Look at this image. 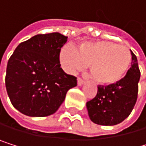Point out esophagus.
I'll list each match as a JSON object with an SVG mask.
<instances>
[{
  "mask_svg": "<svg viewBox=\"0 0 146 146\" xmlns=\"http://www.w3.org/2000/svg\"><path fill=\"white\" fill-rule=\"evenodd\" d=\"M83 83H84V80L81 78H78L77 79V84H78V86H81Z\"/></svg>",
  "mask_w": 146,
  "mask_h": 146,
  "instance_id": "esophagus-1",
  "label": "esophagus"
}]
</instances>
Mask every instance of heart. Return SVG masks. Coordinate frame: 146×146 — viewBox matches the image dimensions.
Listing matches in <instances>:
<instances>
[{
	"mask_svg": "<svg viewBox=\"0 0 146 146\" xmlns=\"http://www.w3.org/2000/svg\"><path fill=\"white\" fill-rule=\"evenodd\" d=\"M60 62L68 72L89 66L91 75L97 84L108 86L119 82L131 65L130 50L112 42H87L77 48L66 47L59 54Z\"/></svg>",
	"mask_w": 146,
	"mask_h": 146,
	"instance_id": "heart-1",
	"label": "heart"
}]
</instances>
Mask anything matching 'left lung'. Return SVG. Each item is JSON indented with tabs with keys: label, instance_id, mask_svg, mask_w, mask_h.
Listing matches in <instances>:
<instances>
[{
	"label": "left lung",
	"instance_id": "obj_1",
	"mask_svg": "<svg viewBox=\"0 0 146 146\" xmlns=\"http://www.w3.org/2000/svg\"><path fill=\"white\" fill-rule=\"evenodd\" d=\"M131 67L119 82L98 87L97 94L87 102L90 120L100 125L112 126L130 115L137 98L140 71L136 55L131 52Z\"/></svg>",
	"mask_w": 146,
	"mask_h": 146
}]
</instances>
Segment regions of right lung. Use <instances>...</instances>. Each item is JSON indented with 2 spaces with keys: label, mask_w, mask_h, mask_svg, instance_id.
Wrapping results in <instances>:
<instances>
[{
  "label": "right lung",
  "mask_w": 146,
  "mask_h": 146,
  "mask_svg": "<svg viewBox=\"0 0 146 146\" xmlns=\"http://www.w3.org/2000/svg\"><path fill=\"white\" fill-rule=\"evenodd\" d=\"M67 36L55 32L36 35L21 43L9 58L5 85L12 105L28 116L54 114L76 77L60 67V50Z\"/></svg>",
  "instance_id": "right-lung-1"
}]
</instances>
